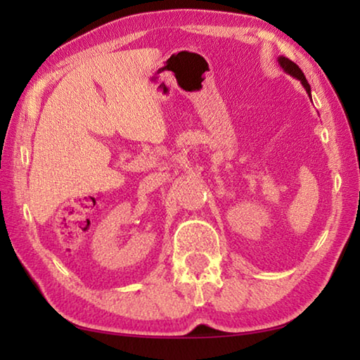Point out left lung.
<instances>
[{"instance_id":"left-lung-1","label":"left lung","mask_w":360,"mask_h":360,"mask_svg":"<svg viewBox=\"0 0 360 360\" xmlns=\"http://www.w3.org/2000/svg\"><path fill=\"white\" fill-rule=\"evenodd\" d=\"M278 62H279V65L283 66L285 72H289L290 76H294V77H297V79H298V81H302L303 87L307 89V92H308V94H311V89H309V84H308V81H307V77H304L303 71H302L300 68H298V65H295L294 62H292V60L285 58V57H279Z\"/></svg>"}]
</instances>
